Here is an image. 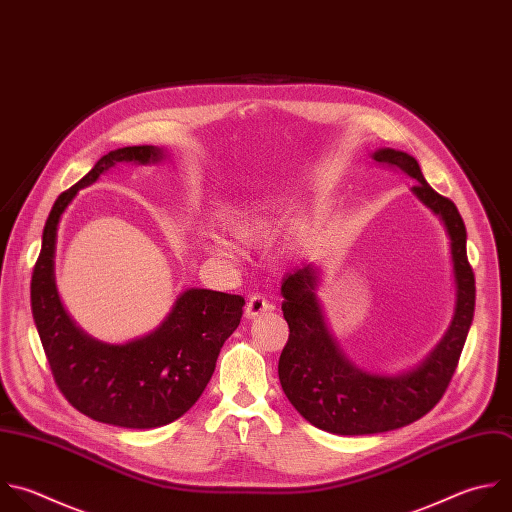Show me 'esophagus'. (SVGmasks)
<instances>
[{"mask_svg":"<svg viewBox=\"0 0 512 512\" xmlns=\"http://www.w3.org/2000/svg\"><path fill=\"white\" fill-rule=\"evenodd\" d=\"M274 306L262 296V294H254V296H250V300H248V304H246V312H244V316L248 318V320H252V318H256V316H260V314H264V312H268V310H272Z\"/></svg>","mask_w":512,"mask_h":512,"instance_id":"1","label":"esophagus"}]
</instances>
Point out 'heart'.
Here are the masks:
<instances>
[{
	"instance_id": "heart-1",
	"label": "heart",
	"mask_w": 512,
	"mask_h": 512,
	"mask_svg": "<svg viewBox=\"0 0 512 512\" xmlns=\"http://www.w3.org/2000/svg\"><path fill=\"white\" fill-rule=\"evenodd\" d=\"M226 228L230 230L232 236H236L240 242H244L248 246L262 244L270 238V234L274 230L272 210H270V206L238 210V212H234L226 218ZM204 248L212 256H218V258H224V260H238L240 258V250L232 242H228L220 236H208L206 242H204Z\"/></svg>"
}]
</instances>
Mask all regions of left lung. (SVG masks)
<instances>
[{"instance_id": "1", "label": "left lung", "mask_w": 512, "mask_h": 512, "mask_svg": "<svg viewBox=\"0 0 512 512\" xmlns=\"http://www.w3.org/2000/svg\"><path fill=\"white\" fill-rule=\"evenodd\" d=\"M370 160L416 180L412 196L440 220L448 236L454 304L448 328L420 362L394 374L372 372L344 354L328 324L318 294L322 266L304 262L284 274L280 294L290 336L278 362L282 390L310 424L342 436L386 432L424 416L442 398L474 316V274L466 260V228L456 206L428 186L410 154L378 148Z\"/></svg>"}]
</instances>
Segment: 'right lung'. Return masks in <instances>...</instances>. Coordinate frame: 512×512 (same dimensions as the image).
<instances>
[{
    "label": "right lung",
    "mask_w": 512,
    "mask_h": 512,
    "mask_svg": "<svg viewBox=\"0 0 512 512\" xmlns=\"http://www.w3.org/2000/svg\"><path fill=\"white\" fill-rule=\"evenodd\" d=\"M166 158L164 146H128L102 156L56 200L32 276V314L60 390L82 414L124 428H158L196 404L246 304L236 294L188 288L178 294L160 326L122 344L90 336L66 310L56 284V246L64 212L80 190L112 168L150 166Z\"/></svg>",
    "instance_id": "right-lung-1"
}]
</instances>
